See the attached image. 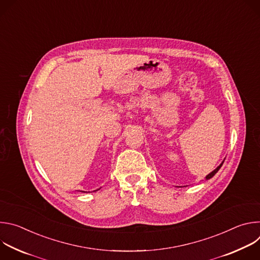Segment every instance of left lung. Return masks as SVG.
I'll return each instance as SVG.
<instances>
[{"mask_svg":"<svg viewBox=\"0 0 260 260\" xmlns=\"http://www.w3.org/2000/svg\"><path fill=\"white\" fill-rule=\"evenodd\" d=\"M223 162H224V160H223V161H222V162L220 164V166H218V167H217V168H216V169H215V170H214L213 172H211V173H210V174H209L208 176H206V179H207V180L211 179V178H212V177H213V176H214V175H215V174H216V173H217V172L219 171V169H220V168L222 167V165H223Z\"/></svg>","mask_w":260,"mask_h":260,"instance_id":"left-lung-1","label":"left lung"}]
</instances>
